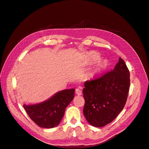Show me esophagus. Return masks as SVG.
Returning a JSON list of instances; mask_svg holds the SVG:
<instances>
[{
	"label": "esophagus",
	"mask_w": 149,
	"mask_h": 149,
	"mask_svg": "<svg viewBox=\"0 0 149 149\" xmlns=\"http://www.w3.org/2000/svg\"><path fill=\"white\" fill-rule=\"evenodd\" d=\"M76 95H81V94H82V91H81V90H80V89H79V88H77V89H76Z\"/></svg>",
	"instance_id": "esophagus-1"
}]
</instances>
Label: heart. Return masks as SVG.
Masks as SVG:
<instances>
[{"label": "heart", "instance_id": "obj_1", "mask_svg": "<svg viewBox=\"0 0 149 149\" xmlns=\"http://www.w3.org/2000/svg\"><path fill=\"white\" fill-rule=\"evenodd\" d=\"M100 58V54L95 51H91L88 54V59L90 63H95L98 61ZM108 66L109 63L106 59H103L99 61L96 64L94 69V75L102 73L103 71L106 70Z\"/></svg>", "mask_w": 149, "mask_h": 149}]
</instances>
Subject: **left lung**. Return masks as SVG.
I'll return each mask as SVG.
<instances>
[{
	"instance_id": "obj_1",
	"label": "left lung",
	"mask_w": 149,
	"mask_h": 149,
	"mask_svg": "<svg viewBox=\"0 0 149 149\" xmlns=\"http://www.w3.org/2000/svg\"><path fill=\"white\" fill-rule=\"evenodd\" d=\"M130 81L129 71L119 58L113 70L84 82L83 114L88 123L102 127L113 121L125 104Z\"/></svg>"
}]
</instances>
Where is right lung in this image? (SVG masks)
Returning a JSON list of instances; mask_svg holds the SVG:
<instances>
[{
	"instance_id": "obj_1",
	"label": "right lung",
	"mask_w": 149,
	"mask_h": 149,
	"mask_svg": "<svg viewBox=\"0 0 149 149\" xmlns=\"http://www.w3.org/2000/svg\"><path fill=\"white\" fill-rule=\"evenodd\" d=\"M74 89L60 91L46 101L23 105L31 119L40 127L51 128L59 125L66 108L73 100Z\"/></svg>"
}]
</instances>
